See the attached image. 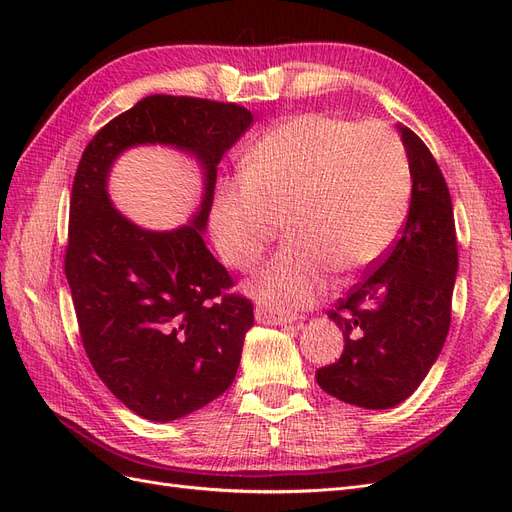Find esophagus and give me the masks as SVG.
Wrapping results in <instances>:
<instances>
[{"mask_svg":"<svg viewBox=\"0 0 512 512\" xmlns=\"http://www.w3.org/2000/svg\"><path fill=\"white\" fill-rule=\"evenodd\" d=\"M256 320L262 324H271V327H288V324H292L288 316L273 314L269 309H256Z\"/></svg>","mask_w":512,"mask_h":512,"instance_id":"1","label":"esophagus"}]
</instances>
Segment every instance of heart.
Masks as SVG:
<instances>
[{"label": "heart", "mask_w": 512, "mask_h": 512, "mask_svg": "<svg viewBox=\"0 0 512 512\" xmlns=\"http://www.w3.org/2000/svg\"><path fill=\"white\" fill-rule=\"evenodd\" d=\"M410 194L406 149L391 128L307 113L271 130L243 177L220 185L211 235L226 265L250 269L284 220L290 239L252 290L277 312H294L322 297L333 271L356 275L389 252Z\"/></svg>", "instance_id": "b5f03b06"}]
</instances>
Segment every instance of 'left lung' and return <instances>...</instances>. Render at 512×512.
<instances>
[{
	"label": "left lung",
	"instance_id": "left-lung-1",
	"mask_svg": "<svg viewBox=\"0 0 512 512\" xmlns=\"http://www.w3.org/2000/svg\"><path fill=\"white\" fill-rule=\"evenodd\" d=\"M397 130L412 175L408 220L378 269L329 312L344 333V352L316 371L322 391L367 410L401 404L436 363L451 327L459 265L442 170L410 128Z\"/></svg>",
	"mask_w": 512,
	"mask_h": 512
}]
</instances>
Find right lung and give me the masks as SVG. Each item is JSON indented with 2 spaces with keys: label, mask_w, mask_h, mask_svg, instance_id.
Returning <instances> with one entry per match:
<instances>
[{
  "label": "right lung",
  "mask_w": 512,
  "mask_h": 512,
  "mask_svg": "<svg viewBox=\"0 0 512 512\" xmlns=\"http://www.w3.org/2000/svg\"><path fill=\"white\" fill-rule=\"evenodd\" d=\"M252 113L239 104L147 96L91 138L70 198L66 277L85 352L123 406L168 423L220 397L237 376L254 307L207 250L203 232L218 164ZM166 144L204 170L195 218L173 231H147L110 203L107 175L123 150Z\"/></svg>",
  "instance_id": "obj_1"
}]
</instances>
